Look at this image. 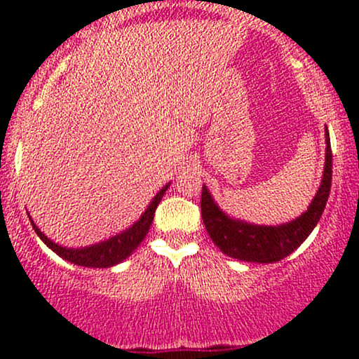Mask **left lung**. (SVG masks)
<instances>
[{"label":"left lung","mask_w":359,"mask_h":359,"mask_svg":"<svg viewBox=\"0 0 359 359\" xmlns=\"http://www.w3.org/2000/svg\"><path fill=\"white\" fill-rule=\"evenodd\" d=\"M325 168L322 184L309 209L292 222L276 225H253L229 217L219 209L205 186L201 194V214L209 237L230 258L250 263H276L291 255L306 240L322 217L332 188V147L325 130Z\"/></svg>","instance_id":"obj_1"}]
</instances>
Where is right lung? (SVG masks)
<instances>
[{"instance_id":"add662e5","label":"right lung","mask_w":359,"mask_h":359,"mask_svg":"<svg viewBox=\"0 0 359 359\" xmlns=\"http://www.w3.org/2000/svg\"><path fill=\"white\" fill-rule=\"evenodd\" d=\"M170 188V183L165 184L163 188L160 189V193L155 196L154 201L149 204V208L144 214L140 215V219L137 222L126 230V232H121L119 235H114L106 242L91 245V247H85V248H67L62 247V245L53 243L50 238H47L41 230L36 227V224H31L36 233L41 237L43 243L47 245L48 248L53 250L58 257H62L67 262H70L73 264H78V266H86V268H111L114 264L124 262L127 257H130L132 252L139 247L142 243V240L145 238V235L149 233V229L151 222H154V215H155V209L156 205L160 204L161 198H163L165 191ZM29 215V214H27Z\"/></svg>"}]
</instances>
